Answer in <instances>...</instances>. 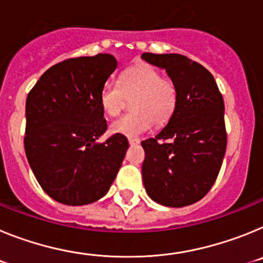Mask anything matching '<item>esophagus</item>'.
<instances>
[{"mask_svg": "<svg viewBox=\"0 0 263 263\" xmlns=\"http://www.w3.org/2000/svg\"><path fill=\"white\" fill-rule=\"evenodd\" d=\"M129 143L130 145H138L139 139L138 138H129Z\"/></svg>", "mask_w": 263, "mask_h": 263, "instance_id": "34e87169", "label": "esophagus"}]
</instances>
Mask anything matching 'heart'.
Wrapping results in <instances>:
<instances>
[{"label":"heart","mask_w":263,"mask_h":263,"mask_svg":"<svg viewBox=\"0 0 263 263\" xmlns=\"http://www.w3.org/2000/svg\"><path fill=\"white\" fill-rule=\"evenodd\" d=\"M178 87L170 78L150 64H138L122 72L120 83L108 81L100 90V106L109 117H116L132 103L130 115L116 120L110 132L127 138L146 133L153 122L167 124L178 106Z\"/></svg>","instance_id":"b5f03b06"}]
</instances>
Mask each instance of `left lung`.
<instances>
[{
    "instance_id": "8db88e82",
    "label": "left lung",
    "mask_w": 263,
    "mask_h": 263,
    "mask_svg": "<svg viewBox=\"0 0 263 263\" xmlns=\"http://www.w3.org/2000/svg\"><path fill=\"white\" fill-rule=\"evenodd\" d=\"M166 69L178 87V106L155 138L142 142L143 185L166 206L191 205L215 183L227 148L224 100L215 78L201 64L179 53H142Z\"/></svg>"
}]
</instances>
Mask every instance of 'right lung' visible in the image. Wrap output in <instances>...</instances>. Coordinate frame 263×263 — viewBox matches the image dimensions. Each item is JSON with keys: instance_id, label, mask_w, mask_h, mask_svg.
<instances>
[{"instance_id": "add662e5", "label": "right lung", "mask_w": 263, "mask_h": 263, "mask_svg": "<svg viewBox=\"0 0 263 263\" xmlns=\"http://www.w3.org/2000/svg\"><path fill=\"white\" fill-rule=\"evenodd\" d=\"M117 68L109 53L67 59L48 68L26 99L25 152L43 191L66 205L105 196L129 147L106 132L100 90Z\"/></svg>"}]
</instances>
